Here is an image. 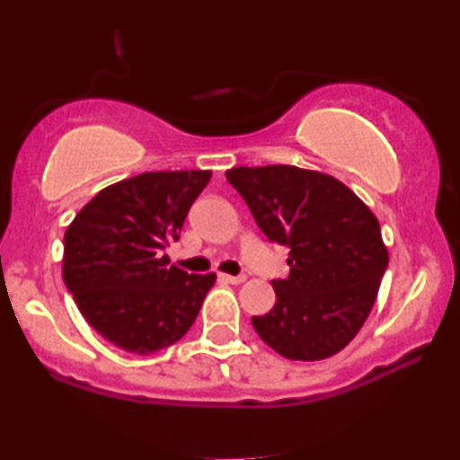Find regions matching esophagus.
<instances>
[{
  "label": "esophagus",
  "mask_w": 460,
  "mask_h": 460,
  "mask_svg": "<svg viewBox=\"0 0 460 460\" xmlns=\"http://www.w3.org/2000/svg\"><path fill=\"white\" fill-rule=\"evenodd\" d=\"M219 279L224 282H228V285H241L244 282V276H230V274H219Z\"/></svg>",
  "instance_id": "1"
}]
</instances>
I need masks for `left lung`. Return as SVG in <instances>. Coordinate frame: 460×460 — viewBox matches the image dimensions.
Instances as JSON below:
<instances>
[{"label":"left lung","mask_w":460,"mask_h":460,"mask_svg":"<svg viewBox=\"0 0 460 460\" xmlns=\"http://www.w3.org/2000/svg\"><path fill=\"white\" fill-rule=\"evenodd\" d=\"M236 188L268 241L288 251L276 304L253 329L288 360H324L362 329L387 270L373 211L332 175L293 165L234 167Z\"/></svg>","instance_id":"8db88e82"}]
</instances>
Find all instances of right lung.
Here are the masks:
<instances>
[{"label":"right lung","mask_w":460,"mask_h":460,"mask_svg":"<svg viewBox=\"0 0 460 460\" xmlns=\"http://www.w3.org/2000/svg\"><path fill=\"white\" fill-rule=\"evenodd\" d=\"M211 172H148L100 190L65 232L62 279L87 324L131 354L180 341L216 274H188L163 253L180 238Z\"/></svg>","instance_id":"1"}]
</instances>
